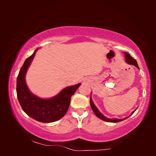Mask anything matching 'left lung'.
Instances as JSON below:
<instances>
[{
	"label": "left lung",
	"instance_id": "obj_1",
	"mask_svg": "<svg viewBox=\"0 0 156 156\" xmlns=\"http://www.w3.org/2000/svg\"><path fill=\"white\" fill-rule=\"evenodd\" d=\"M124 54H125L126 62H127L128 64H129V65H134V66H135V67H136L137 68H139V67H138V64H137V62H136V60L135 59L133 58V57H132L131 56V55H130V54H129V53H128V52H124ZM90 105H91V108H92L93 112H94V114H95L96 116H97L98 117V118H99L100 119H101V120L105 121H107V122L116 123V122H119V121H123V120H125L126 119L128 118V117H127V118H124V119H111L106 118V117L104 116L103 114H101V113L99 112V111L97 109V108L96 107L94 104L92 100H91V98H90ZM134 112H135V111H133V113H132L131 114H133V113H134Z\"/></svg>",
	"mask_w": 156,
	"mask_h": 156
}]
</instances>
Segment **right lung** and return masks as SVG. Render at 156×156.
<instances>
[{"label": "right lung", "mask_w": 156, "mask_h": 156, "mask_svg": "<svg viewBox=\"0 0 156 156\" xmlns=\"http://www.w3.org/2000/svg\"><path fill=\"white\" fill-rule=\"evenodd\" d=\"M25 59L17 78V97L23 110L32 119L42 123H50L62 118L69 108L71 97L81 84L66 87L56 97L42 99L29 91L25 83V74L30 65L35 52Z\"/></svg>", "instance_id": "1"}]
</instances>
